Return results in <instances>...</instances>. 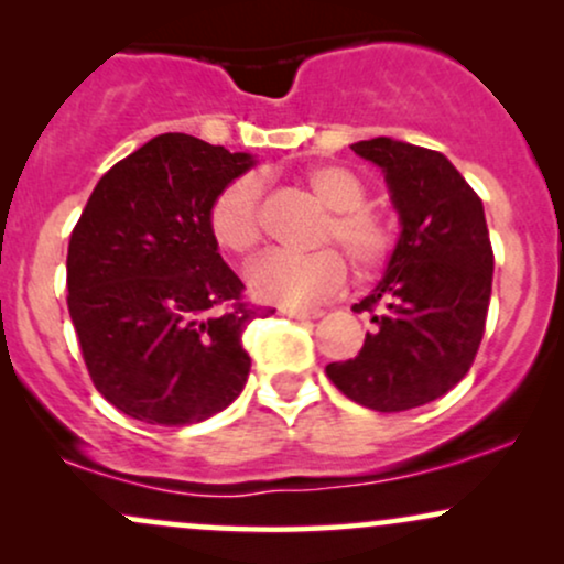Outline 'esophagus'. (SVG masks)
Returning <instances> with one entry per match:
<instances>
[{
  "label": "esophagus",
  "instance_id": "34e87169",
  "mask_svg": "<svg viewBox=\"0 0 564 564\" xmlns=\"http://www.w3.org/2000/svg\"><path fill=\"white\" fill-rule=\"evenodd\" d=\"M283 315H289V318H296V321H315L321 318V310H300V307H281Z\"/></svg>",
  "mask_w": 564,
  "mask_h": 564
}]
</instances>
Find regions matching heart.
I'll return each instance as SVG.
<instances>
[{"mask_svg":"<svg viewBox=\"0 0 564 564\" xmlns=\"http://www.w3.org/2000/svg\"><path fill=\"white\" fill-rule=\"evenodd\" d=\"M304 183L328 209L315 243H334L349 257L355 270L373 273L390 262L398 228L392 217L366 204V183L347 166L318 164L304 172ZM212 238L219 249L246 257L262 238V185L254 174L230 180L217 193L206 215ZM347 281V262L336 249L313 254L268 251L246 270L249 291L262 302L281 307H307L334 296Z\"/></svg>","mask_w":564,"mask_h":564,"instance_id":"b5f03b06","label":"heart"}]
</instances>
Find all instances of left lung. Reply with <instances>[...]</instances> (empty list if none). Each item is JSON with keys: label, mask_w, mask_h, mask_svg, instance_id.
<instances>
[{"label": "left lung", "mask_w": 564, "mask_h": 564, "mask_svg": "<svg viewBox=\"0 0 564 564\" xmlns=\"http://www.w3.org/2000/svg\"><path fill=\"white\" fill-rule=\"evenodd\" d=\"M384 172L400 230L387 273L355 304L373 332L345 364H328L336 390L379 413L443 398L475 364L485 334L494 249L482 200L443 153L392 138L355 142Z\"/></svg>", "instance_id": "1"}]
</instances>
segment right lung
<instances>
[{"label": "right lung", "mask_w": 564, "mask_h": 564, "mask_svg": "<svg viewBox=\"0 0 564 564\" xmlns=\"http://www.w3.org/2000/svg\"><path fill=\"white\" fill-rule=\"evenodd\" d=\"M249 153L166 132L100 177L68 243V313L97 392L145 424L204 422L238 398L249 307L206 215Z\"/></svg>", "instance_id": "obj_1"}]
</instances>
